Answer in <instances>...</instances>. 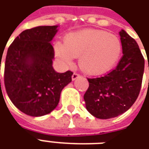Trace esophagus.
<instances>
[{
    "label": "esophagus",
    "instance_id": "esophagus-1",
    "mask_svg": "<svg viewBox=\"0 0 149 149\" xmlns=\"http://www.w3.org/2000/svg\"><path fill=\"white\" fill-rule=\"evenodd\" d=\"M79 77V75L77 73H74V74H72V77H71V78H72L73 81H74V80H76Z\"/></svg>",
    "mask_w": 149,
    "mask_h": 149
}]
</instances>
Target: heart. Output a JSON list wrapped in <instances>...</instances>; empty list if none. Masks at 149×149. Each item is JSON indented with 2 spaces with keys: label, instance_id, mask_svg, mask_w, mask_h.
Wrapping results in <instances>:
<instances>
[{
  "label": "heart",
  "instance_id": "b5f03b06",
  "mask_svg": "<svg viewBox=\"0 0 149 149\" xmlns=\"http://www.w3.org/2000/svg\"><path fill=\"white\" fill-rule=\"evenodd\" d=\"M54 52L64 65L79 57L81 70L89 75H101L113 68L122 52V44L115 34L102 29H85L68 33L64 42L54 43Z\"/></svg>",
  "mask_w": 149,
  "mask_h": 149
}]
</instances>
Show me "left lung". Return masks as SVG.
Wrapping results in <instances>:
<instances>
[{
  "mask_svg": "<svg viewBox=\"0 0 149 149\" xmlns=\"http://www.w3.org/2000/svg\"><path fill=\"white\" fill-rule=\"evenodd\" d=\"M123 57L116 68L100 78L87 79L84 95L86 110L93 116L107 120L127 111L140 94L144 58L137 42L125 30L120 33Z\"/></svg>",
  "mask_w": 149,
  "mask_h": 149,
  "instance_id": "8db88e82",
  "label": "left lung"
}]
</instances>
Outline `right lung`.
Wrapping results in <instances>:
<instances>
[{"label": "right lung", "mask_w": 149, "mask_h": 149, "mask_svg": "<svg viewBox=\"0 0 149 149\" xmlns=\"http://www.w3.org/2000/svg\"><path fill=\"white\" fill-rule=\"evenodd\" d=\"M58 27L38 26L24 30L7 51L6 92L15 107L30 116H42L54 110L62 91L71 82V71L58 73L53 68L54 51L50 42Z\"/></svg>", "instance_id": "right-lung-1"}]
</instances>
